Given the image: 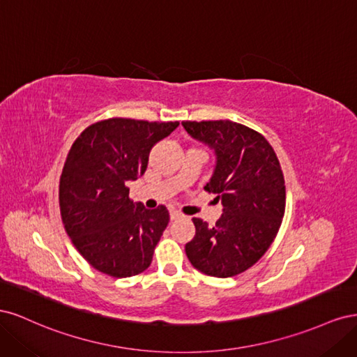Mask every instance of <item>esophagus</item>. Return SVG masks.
Returning a JSON list of instances; mask_svg holds the SVG:
<instances>
[{"instance_id": "1", "label": "esophagus", "mask_w": 357, "mask_h": 357, "mask_svg": "<svg viewBox=\"0 0 357 357\" xmlns=\"http://www.w3.org/2000/svg\"><path fill=\"white\" fill-rule=\"evenodd\" d=\"M180 215H181V214H180L177 210H171V211H169V218H171V220H176V219H178Z\"/></svg>"}]
</instances>
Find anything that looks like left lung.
Wrapping results in <instances>:
<instances>
[{"label":"left lung","instance_id":"1","mask_svg":"<svg viewBox=\"0 0 357 357\" xmlns=\"http://www.w3.org/2000/svg\"><path fill=\"white\" fill-rule=\"evenodd\" d=\"M208 146L215 165L205 190L215 193L223 214L214 226L193 218L197 232L186 255L198 271L234 277L255 265L274 241L286 207L282 167L274 149L253 129L231 121L181 122Z\"/></svg>","mask_w":357,"mask_h":357}]
</instances>
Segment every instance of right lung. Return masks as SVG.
Instances as JSON below:
<instances>
[{
	"label": "right lung",
	"instance_id": "right-lung-1",
	"mask_svg": "<svg viewBox=\"0 0 357 357\" xmlns=\"http://www.w3.org/2000/svg\"><path fill=\"white\" fill-rule=\"evenodd\" d=\"M177 126L107 119L71 146L59 181L61 215L75 248L98 271L123 278L152 264L169 213L131 201L126 185L144 174L150 150Z\"/></svg>",
	"mask_w": 357,
	"mask_h": 357
}]
</instances>
